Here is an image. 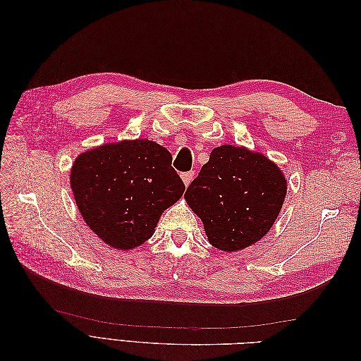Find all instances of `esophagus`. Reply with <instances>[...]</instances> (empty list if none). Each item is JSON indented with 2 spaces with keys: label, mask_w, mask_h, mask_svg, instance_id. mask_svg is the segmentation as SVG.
I'll return each mask as SVG.
<instances>
[{
  "label": "esophagus",
  "mask_w": 361,
  "mask_h": 361,
  "mask_svg": "<svg viewBox=\"0 0 361 361\" xmlns=\"http://www.w3.org/2000/svg\"><path fill=\"white\" fill-rule=\"evenodd\" d=\"M180 176H182L183 183L187 185V187H188V185L191 183V180L194 179V171H185V173H182V174H180Z\"/></svg>",
  "instance_id": "esophagus-1"
}]
</instances>
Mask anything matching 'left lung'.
<instances>
[{"label": "left lung", "mask_w": 361, "mask_h": 361, "mask_svg": "<svg viewBox=\"0 0 361 361\" xmlns=\"http://www.w3.org/2000/svg\"><path fill=\"white\" fill-rule=\"evenodd\" d=\"M286 197V179L274 162L244 147L211 152L185 192L214 247L236 251L257 243L274 224Z\"/></svg>", "instance_id": "left-lung-1"}]
</instances>
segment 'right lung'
<instances>
[{
    "label": "right lung",
    "mask_w": 361,
    "mask_h": 361,
    "mask_svg": "<svg viewBox=\"0 0 361 361\" xmlns=\"http://www.w3.org/2000/svg\"><path fill=\"white\" fill-rule=\"evenodd\" d=\"M71 187L84 221L120 250L146 243L161 214L185 191L170 152L149 140L85 152L73 164Z\"/></svg>",
    "instance_id": "obj_1"
}]
</instances>
